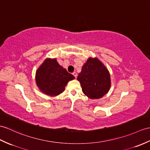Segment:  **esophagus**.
I'll return each instance as SVG.
<instances>
[{"label":"esophagus","instance_id":"34e87169","mask_svg":"<svg viewBox=\"0 0 150 150\" xmlns=\"http://www.w3.org/2000/svg\"><path fill=\"white\" fill-rule=\"evenodd\" d=\"M73 75H74V76L75 77V79H76V77H77V74H76V72H74L73 73Z\"/></svg>","mask_w":150,"mask_h":150}]
</instances>
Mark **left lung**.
Segmentation results:
<instances>
[{
    "label": "left lung",
    "mask_w": 150,
    "mask_h": 150,
    "mask_svg": "<svg viewBox=\"0 0 150 150\" xmlns=\"http://www.w3.org/2000/svg\"><path fill=\"white\" fill-rule=\"evenodd\" d=\"M82 92L90 99H100L109 92L110 75L103 62L97 57H90L83 64L77 76Z\"/></svg>",
    "instance_id": "1"
}]
</instances>
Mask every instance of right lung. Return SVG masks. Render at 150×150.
<instances>
[{"label": "right lung", "mask_w": 150, "mask_h": 150, "mask_svg": "<svg viewBox=\"0 0 150 150\" xmlns=\"http://www.w3.org/2000/svg\"><path fill=\"white\" fill-rule=\"evenodd\" d=\"M75 76L58 63L55 58H47L36 71V83L40 91L50 96H56L64 91L69 81Z\"/></svg>", "instance_id": "1"}]
</instances>
